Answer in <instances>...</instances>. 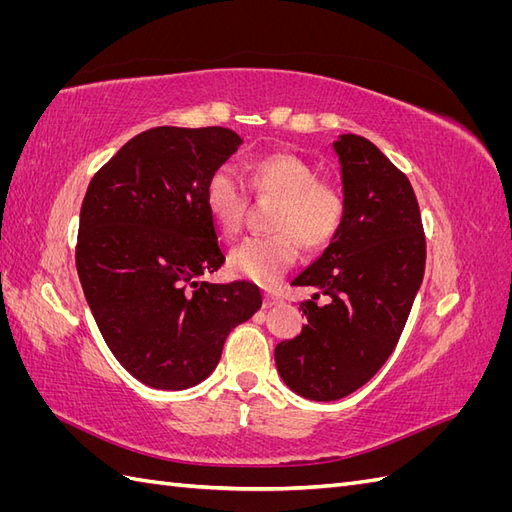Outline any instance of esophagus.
I'll list each match as a JSON object with an SVG mask.
<instances>
[{
    "mask_svg": "<svg viewBox=\"0 0 512 512\" xmlns=\"http://www.w3.org/2000/svg\"><path fill=\"white\" fill-rule=\"evenodd\" d=\"M282 303L284 301H282L280 294H273V292L265 294V307H277V305H282Z\"/></svg>",
    "mask_w": 512,
    "mask_h": 512,
    "instance_id": "1",
    "label": "esophagus"
}]
</instances>
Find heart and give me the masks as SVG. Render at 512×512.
Here are the masks:
<instances>
[{"mask_svg": "<svg viewBox=\"0 0 512 512\" xmlns=\"http://www.w3.org/2000/svg\"><path fill=\"white\" fill-rule=\"evenodd\" d=\"M247 183L260 198H277L275 235L241 241L228 256L230 271L260 286H273L297 258V241L307 250L327 247L344 226L346 198L335 183L318 179L316 168L294 153H269L252 162ZM205 205L224 235H237L247 209V192L235 170H213Z\"/></svg>", "mask_w": 512, "mask_h": 512, "instance_id": "b5f03b06", "label": "heart"}]
</instances>
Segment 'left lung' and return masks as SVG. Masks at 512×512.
Returning a JSON list of instances; mask_svg holds the SVG:
<instances>
[{
    "instance_id": "obj_1",
    "label": "left lung",
    "mask_w": 512,
    "mask_h": 512,
    "mask_svg": "<svg viewBox=\"0 0 512 512\" xmlns=\"http://www.w3.org/2000/svg\"><path fill=\"white\" fill-rule=\"evenodd\" d=\"M342 164L346 218L339 235L292 286L303 301L301 335L275 346V365L294 393L342 399L376 376L406 327L425 273V232L408 177L363 136L333 143Z\"/></svg>"
}]
</instances>
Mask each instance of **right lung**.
Here are the masks:
<instances>
[{"mask_svg": "<svg viewBox=\"0 0 512 512\" xmlns=\"http://www.w3.org/2000/svg\"><path fill=\"white\" fill-rule=\"evenodd\" d=\"M241 143L220 126L151 128L89 181L76 271L106 346L151 389L203 382L228 333L262 305L250 282H200L226 260L207 181Z\"/></svg>", "mask_w": 512, "mask_h": 512, "instance_id": "1", "label": "right lung"}]
</instances>
